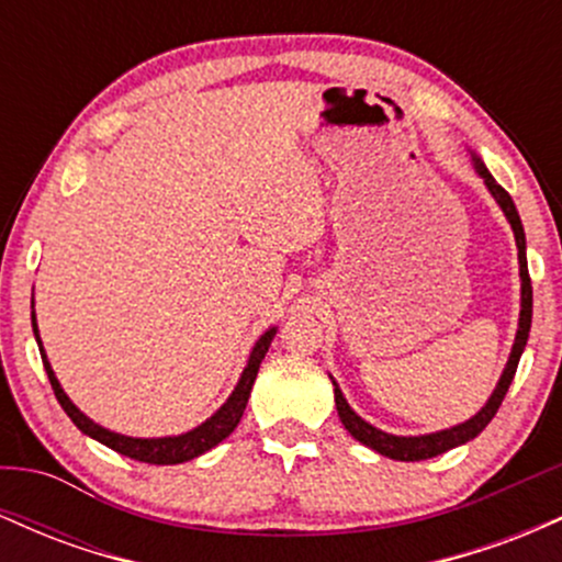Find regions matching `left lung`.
Instances as JSON below:
<instances>
[{
	"label": "left lung",
	"instance_id": "obj_1",
	"mask_svg": "<svg viewBox=\"0 0 562 562\" xmlns=\"http://www.w3.org/2000/svg\"><path fill=\"white\" fill-rule=\"evenodd\" d=\"M473 166H475V171L481 173L483 182H486L488 192H492L496 203H499V209L505 211L509 227H513L515 245H518V263H520V319H518V333H515V344H513V351H509L505 372H502L499 383H496V389L492 393V398H488V402H486V406H481L479 415L470 417L468 423H460V425H454V428H447V430H438V434H428V436H393V434H383V430H378L375 425L364 423L362 417H359L357 412H353L351 406H348V402L344 398V393H340V389H338V383H335V380H333V385H335V406H338V417H340V423L346 425L348 434L357 438V441H362L364 447L375 449L378 454L391 457V460H402V462L430 460V457L443 454V451L460 447V443H468L470 438L479 436L481 430L486 428L488 423H492V417L496 415V409H499V406H502V398H505L509 383H513V378H515V370H518L520 353H524V348H526L528 330H531L533 293H531V277H528L524 224H520L518 209H515L513 198L507 195L505 187L496 184V179L492 177V173H488V169H486V166H483V160L479 156H473Z\"/></svg>",
	"mask_w": 562,
	"mask_h": 562
}]
</instances>
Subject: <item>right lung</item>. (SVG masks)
Returning <instances> with one entry per match:
<instances>
[{
    "label": "right lung",
    "mask_w": 562,
    "mask_h": 562,
    "mask_svg": "<svg viewBox=\"0 0 562 562\" xmlns=\"http://www.w3.org/2000/svg\"><path fill=\"white\" fill-rule=\"evenodd\" d=\"M31 325H34L36 344L42 346L34 314H31ZM274 333H277V327H269V330L263 333L259 340H256L254 351H250L248 364H245V370H243L240 380H237L235 391H232V396L222 406H218L209 420H205L203 425H198V428L187 430V434H182V436H166V438L121 436V434H113V430L102 428V425H97L94 420H89L79 406H76L66 396V391L60 389L53 367H49V362H47V353H44V348H38V351H42L44 370H47L49 383H53L57 402H60L63 409H66V415L74 420V425L81 430V434L92 436L94 441L105 443V447H111L113 451H119V454H124V457H132V460H137V462H150V465H179V462L195 460V457L203 454V451L214 449L216 443H222L224 438H227L232 430L237 428V423H240V417L245 412V404H248L250 389H254V380H256V375H259V367L263 362V357H267Z\"/></svg>",
    "instance_id": "add662e5"
}]
</instances>
